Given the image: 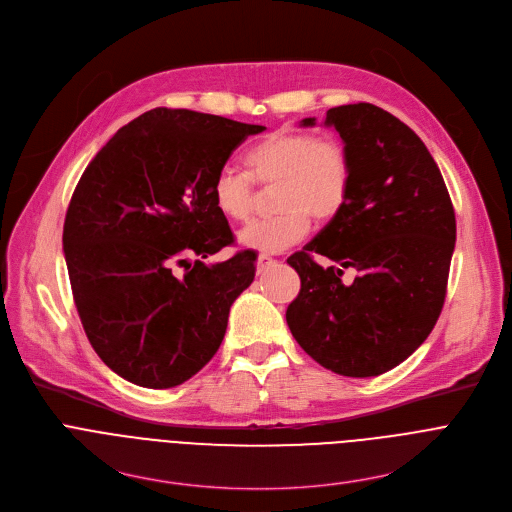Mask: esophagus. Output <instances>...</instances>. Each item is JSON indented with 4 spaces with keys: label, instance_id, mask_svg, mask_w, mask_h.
Here are the masks:
<instances>
[{
    "label": "esophagus",
    "instance_id": "obj_1",
    "mask_svg": "<svg viewBox=\"0 0 512 512\" xmlns=\"http://www.w3.org/2000/svg\"><path fill=\"white\" fill-rule=\"evenodd\" d=\"M273 263H275L273 257H269V255H259V257H257V271H259V273H265Z\"/></svg>",
    "mask_w": 512,
    "mask_h": 512
}]
</instances>
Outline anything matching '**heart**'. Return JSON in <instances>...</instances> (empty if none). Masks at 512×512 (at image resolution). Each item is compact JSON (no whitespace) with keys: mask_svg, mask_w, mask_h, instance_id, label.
<instances>
[{"mask_svg":"<svg viewBox=\"0 0 512 512\" xmlns=\"http://www.w3.org/2000/svg\"><path fill=\"white\" fill-rule=\"evenodd\" d=\"M247 174L223 168L212 180L214 208L229 221L243 223L255 200L253 182L275 184L271 218L253 221L239 233V245L259 253H277L296 245L318 223L346 206L352 190V162L344 145L332 137L304 131L267 135L245 156Z\"/></svg>","mask_w":512,"mask_h":512,"instance_id":"obj_1","label":"heart"}]
</instances>
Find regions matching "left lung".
Wrapping results in <instances>:
<instances>
[{
    "mask_svg": "<svg viewBox=\"0 0 512 512\" xmlns=\"http://www.w3.org/2000/svg\"><path fill=\"white\" fill-rule=\"evenodd\" d=\"M326 125L348 150L352 190L332 221L287 259L302 289L285 320L324 369L377 377L411 356L442 314L456 214L425 143L395 115L371 103L340 105L328 109ZM314 252L335 265L322 268ZM344 268L357 271L348 286Z\"/></svg>",
    "mask_w": 512,
    "mask_h": 512,
    "instance_id": "left-lung-1",
    "label": "left lung"
}]
</instances>
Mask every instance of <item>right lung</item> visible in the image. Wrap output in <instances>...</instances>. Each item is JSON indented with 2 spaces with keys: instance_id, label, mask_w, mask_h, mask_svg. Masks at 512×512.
<instances>
[{
  "instance_id": "1",
  "label": "right lung",
  "mask_w": 512,
  "mask_h": 512,
  "mask_svg": "<svg viewBox=\"0 0 512 512\" xmlns=\"http://www.w3.org/2000/svg\"><path fill=\"white\" fill-rule=\"evenodd\" d=\"M263 129L158 107L121 127L83 172L64 218V259L85 334L125 381L182 385L221 346L255 253L204 263L235 241L210 188Z\"/></svg>"
}]
</instances>
